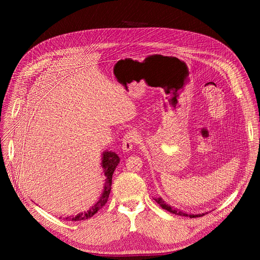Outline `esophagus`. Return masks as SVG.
<instances>
[{
    "mask_svg": "<svg viewBox=\"0 0 260 260\" xmlns=\"http://www.w3.org/2000/svg\"><path fill=\"white\" fill-rule=\"evenodd\" d=\"M139 137L137 135V132L135 131H129L124 135L123 139H122V151L124 153H129L131 149L133 148V146L136 145V143H138Z\"/></svg>",
    "mask_w": 260,
    "mask_h": 260,
    "instance_id": "1",
    "label": "esophagus"
}]
</instances>
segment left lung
I'll return each instance as SVG.
<instances>
[{
    "mask_svg": "<svg viewBox=\"0 0 260 260\" xmlns=\"http://www.w3.org/2000/svg\"><path fill=\"white\" fill-rule=\"evenodd\" d=\"M154 200L156 201V203H157V204H159V206H160L161 208H164V209L168 210L169 212H171V214L179 215V216H185V217H190V218H196V217H202V216H204V214H198V215H187V214H185V212L181 211V210H179V209H175V208H172L171 206L167 205V204L165 203V201H162V199H161V198H158V199H154Z\"/></svg>",
    "mask_w": 260,
    "mask_h": 260,
    "instance_id": "left-lung-1",
    "label": "left lung"
}]
</instances>
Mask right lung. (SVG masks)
Listing matches in <instances>:
<instances>
[{"mask_svg": "<svg viewBox=\"0 0 260 260\" xmlns=\"http://www.w3.org/2000/svg\"><path fill=\"white\" fill-rule=\"evenodd\" d=\"M120 158L118 157V155L114 152L111 151H105L103 154H102V168H103L104 175L106 177L105 179V185L103 188V193H102L100 200L93 204V206L84 212H80L76 216H70V217H65L62 219H66L68 221H81V220H85L91 218L93 215H95L96 212L103 208L105 206V204L108 201V196L109 193H111V188H112V179H113V174L116 169V167L119 164ZM61 219V217H59Z\"/></svg>", "mask_w": 260, "mask_h": 260, "instance_id": "1", "label": "right lung"}]
</instances>
